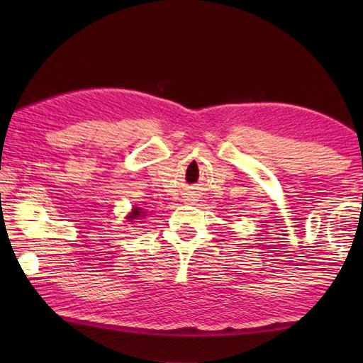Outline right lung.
Masks as SVG:
<instances>
[{
	"label": "right lung",
	"mask_w": 363,
	"mask_h": 363,
	"mask_svg": "<svg viewBox=\"0 0 363 363\" xmlns=\"http://www.w3.org/2000/svg\"><path fill=\"white\" fill-rule=\"evenodd\" d=\"M140 217H143V212L138 207H134L133 213L129 215V220H140Z\"/></svg>",
	"instance_id": "right-lung-1"
}]
</instances>
